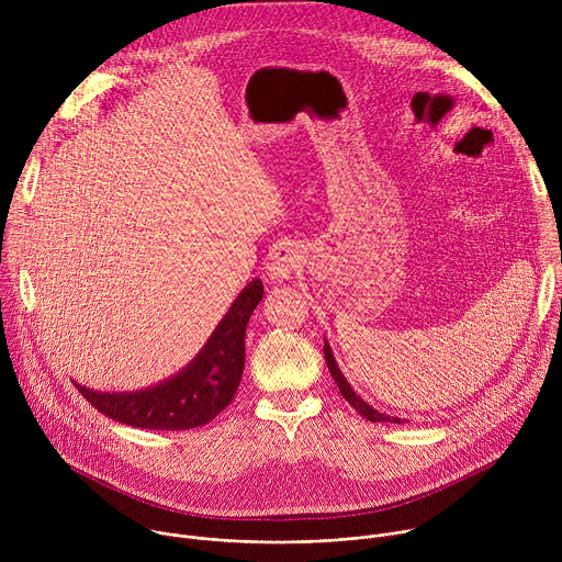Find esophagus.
I'll list each match as a JSON object with an SVG mask.
<instances>
[{"instance_id": "esophagus-1", "label": "esophagus", "mask_w": 562, "mask_h": 562, "mask_svg": "<svg viewBox=\"0 0 562 562\" xmlns=\"http://www.w3.org/2000/svg\"><path fill=\"white\" fill-rule=\"evenodd\" d=\"M300 265H302V256H300V251L297 249H293V247H280L276 254H273V258H271V262H269V278L271 280H284V278H289L293 271H297L300 269Z\"/></svg>"}]
</instances>
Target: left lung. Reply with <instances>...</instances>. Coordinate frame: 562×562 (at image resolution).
I'll return each instance as SVG.
<instances>
[{
    "instance_id": "8db88e82",
    "label": "left lung",
    "mask_w": 562,
    "mask_h": 562,
    "mask_svg": "<svg viewBox=\"0 0 562 562\" xmlns=\"http://www.w3.org/2000/svg\"><path fill=\"white\" fill-rule=\"evenodd\" d=\"M325 360H327V367H329V371H331V378L336 380V384H338L342 397L347 400V403H349L362 418H367V420H371V423H395V425L407 423L405 418H393V416L380 414L378 409H373L371 405H367L360 395H356V391L351 389V384L345 380L342 371L338 369V364H336V360H334V353H331V349H329L327 342H325Z\"/></svg>"
}]
</instances>
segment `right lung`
Wrapping results in <instances>:
<instances>
[{
	"instance_id": "1",
	"label": "right lung",
	"mask_w": 562,
	"mask_h": 562,
	"mask_svg": "<svg viewBox=\"0 0 562 562\" xmlns=\"http://www.w3.org/2000/svg\"><path fill=\"white\" fill-rule=\"evenodd\" d=\"M262 295L260 280L245 286L198 358L167 382L135 393H100L75 386L100 414L128 427L153 431L202 427L231 405L243 380L247 323Z\"/></svg>"
}]
</instances>
